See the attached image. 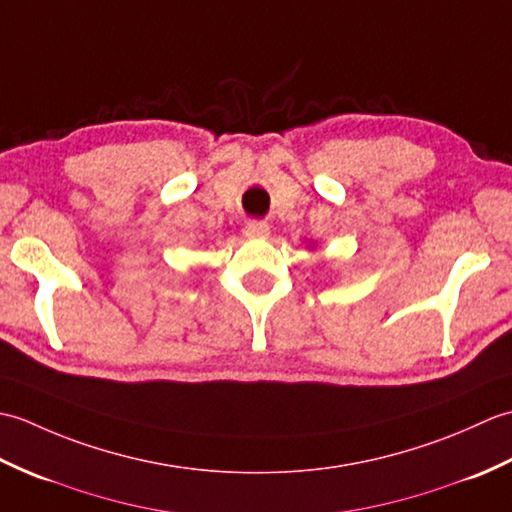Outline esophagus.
<instances>
[{
  "label": "esophagus",
  "mask_w": 512,
  "mask_h": 512,
  "mask_svg": "<svg viewBox=\"0 0 512 512\" xmlns=\"http://www.w3.org/2000/svg\"><path fill=\"white\" fill-rule=\"evenodd\" d=\"M270 233V226L262 220H248L244 224V235L250 239H264Z\"/></svg>",
  "instance_id": "esophagus-1"
}]
</instances>
